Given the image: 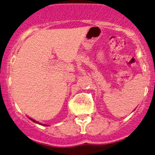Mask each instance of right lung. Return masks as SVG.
Listing matches in <instances>:
<instances>
[{"label": "right lung", "mask_w": 155, "mask_h": 155, "mask_svg": "<svg viewBox=\"0 0 155 155\" xmlns=\"http://www.w3.org/2000/svg\"><path fill=\"white\" fill-rule=\"evenodd\" d=\"M30 120H31V121H33V122H35V123H36V124H39V123H37V122H35V120H32V119H30ZM40 124V125H42V124Z\"/></svg>", "instance_id": "1"}]
</instances>
